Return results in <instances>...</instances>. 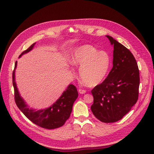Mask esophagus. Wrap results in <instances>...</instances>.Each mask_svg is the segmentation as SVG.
Here are the masks:
<instances>
[{
    "instance_id": "esophagus-1",
    "label": "esophagus",
    "mask_w": 154,
    "mask_h": 154,
    "mask_svg": "<svg viewBox=\"0 0 154 154\" xmlns=\"http://www.w3.org/2000/svg\"><path fill=\"white\" fill-rule=\"evenodd\" d=\"M79 92L80 94H85L86 92V91L84 90V89H82V88H79Z\"/></svg>"
}]
</instances>
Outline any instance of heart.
<instances>
[{
  "label": "heart",
  "mask_w": 154,
  "mask_h": 154,
  "mask_svg": "<svg viewBox=\"0 0 154 154\" xmlns=\"http://www.w3.org/2000/svg\"><path fill=\"white\" fill-rule=\"evenodd\" d=\"M71 62L80 66V77L85 84L95 86L106 78L110 68V59L106 52H98L94 46L84 45L72 53Z\"/></svg>",
  "instance_id": "1"
}]
</instances>
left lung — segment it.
<instances>
[{
  "mask_svg": "<svg viewBox=\"0 0 154 154\" xmlns=\"http://www.w3.org/2000/svg\"><path fill=\"white\" fill-rule=\"evenodd\" d=\"M114 45L113 67L102 83L91 91L94 116L104 123L122 119L136 103L139 97V70L132 52L109 35Z\"/></svg>",
  "mask_w": 154,
  "mask_h": 154,
  "instance_id": "1",
  "label": "left lung"
}]
</instances>
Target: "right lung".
I'll list each match as a JSON object with an SVG mask.
<instances>
[{
	"mask_svg": "<svg viewBox=\"0 0 154 154\" xmlns=\"http://www.w3.org/2000/svg\"><path fill=\"white\" fill-rule=\"evenodd\" d=\"M35 43L32 44L27 50L24 51L19 56L31 51ZM17 66V61L15 63L12 73V83L14 88V99L18 108L32 122L37 126L46 129H54L62 127L69 118L72 110V106L78 97L76 87L70 84L67 90L64 91L60 97L49 108L34 111L29 109L21 98L15 82V69Z\"/></svg>",
	"mask_w": 154,
	"mask_h": 154,
	"instance_id": "1",
	"label": "right lung"
}]
</instances>
